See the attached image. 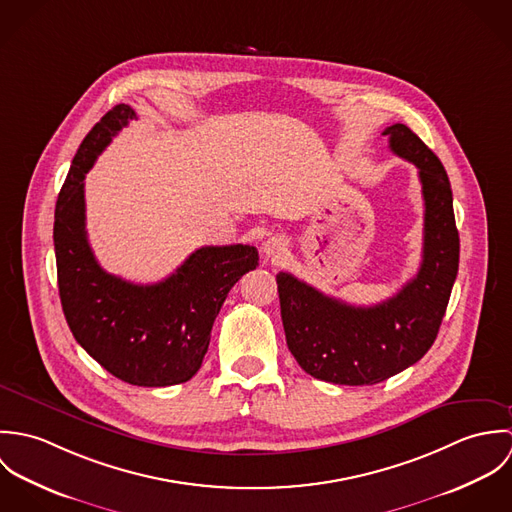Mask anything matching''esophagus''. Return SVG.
<instances>
[{"label": "esophagus", "instance_id": "esophagus-1", "mask_svg": "<svg viewBox=\"0 0 512 512\" xmlns=\"http://www.w3.org/2000/svg\"><path fill=\"white\" fill-rule=\"evenodd\" d=\"M284 252H286V244H284V240H282V238L272 236V238H268V240L264 242V254H266L268 258L278 260Z\"/></svg>", "mask_w": 512, "mask_h": 512}]
</instances>
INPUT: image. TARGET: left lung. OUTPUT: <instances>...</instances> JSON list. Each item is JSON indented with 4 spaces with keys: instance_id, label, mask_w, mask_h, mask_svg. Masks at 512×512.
Segmentation results:
<instances>
[{
    "instance_id": "obj_1",
    "label": "left lung",
    "mask_w": 512,
    "mask_h": 512,
    "mask_svg": "<svg viewBox=\"0 0 512 512\" xmlns=\"http://www.w3.org/2000/svg\"><path fill=\"white\" fill-rule=\"evenodd\" d=\"M418 167L424 195V252L418 274L382 303L329 297L288 272L276 276L286 341L299 366L325 382L365 386L418 363L434 345L459 268L453 195L438 155L408 126L382 132Z\"/></svg>"
}]
</instances>
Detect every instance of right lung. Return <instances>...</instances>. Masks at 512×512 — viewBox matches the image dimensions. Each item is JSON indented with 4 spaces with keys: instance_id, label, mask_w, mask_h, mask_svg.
<instances>
[{
    "instance_id": "obj_1",
    "label": "right lung",
    "mask_w": 512,
    "mask_h": 512,
    "mask_svg": "<svg viewBox=\"0 0 512 512\" xmlns=\"http://www.w3.org/2000/svg\"><path fill=\"white\" fill-rule=\"evenodd\" d=\"M136 118L118 104L86 134L55 209L59 295L76 343L116 378L134 386L191 380L230 288L258 266L248 244L203 246L169 278L140 286L108 274L86 236L84 175L112 138Z\"/></svg>"
}]
</instances>
